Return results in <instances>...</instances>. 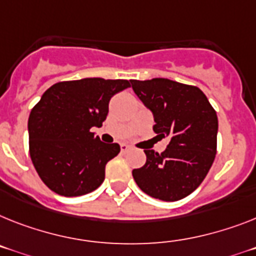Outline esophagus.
Wrapping results in <instances>:
<instances>
[{
  "instance_id": "1",
  "label": "esophagus",
  "mask_w": 256,
  "mask_h": 256,
  "mask_svg": "<svg viewBox=\"0 0 256 256\" xmlns=\"http://www.w3.org/2000/svg\"><path fill=\"white\" fill-rule=\"evenodd\" d=\"M128 150H130V146H128V144H121V152H128Z\"/></svg>"
}]
</instances>
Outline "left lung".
<instances>
[{"label":"left lung","instance_id":"left-lung-1","mask_svg":"<svg viewBox=\"0 0 256 256\" xmlns=\"http://www.w3.org/2000/svg\"><path fill=\"white\" fill-rule=\"evenodd\" d=\"M130 82L136 96L154 114V132L170 139L161 154L144 150L146 164L134 169L132 177L150 196L180 200L198 188L214 164L218 114L195 86L165 78Z\"/></svg>","mask_w":256,"mask_h":256}]
</instances>
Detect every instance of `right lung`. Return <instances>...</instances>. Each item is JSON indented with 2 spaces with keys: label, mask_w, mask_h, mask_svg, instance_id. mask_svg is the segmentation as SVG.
Returning a JSON list of instances; mask_svg holds the SVG:
<instances>
[{
  "label": "right lung",
  "mask_w": 256,
  "mask_h": 256,
  "mask_svg": "<svg viewBox=\"0 0 256 256\" xmlns=\"http://www.w3.org/2000/svg\"><path fill=\"white\" fill-rule=\"evenodd\" d=\"M130 87L124 79L84 78L58 82L42 94L28 118L32 164L52 191L80 196L104 182L105 165L120 154V144L102 143V128L112 96Z\"/></svg>",
  "instance_id": "add662e5"
}]
</instances>
